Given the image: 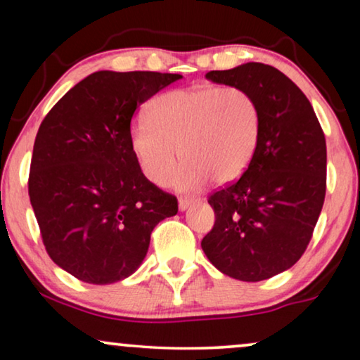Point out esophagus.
Masks as SVG:
<instances>
[{
    "mask_svg": "<svg viewBox=\"0 0 360 360\" xmlns=\"http://www.w3.org/2000/svg\"><path fill=\"white\" fill-rule=\"evenodd\" d=\"M196 201H198L196 198H180L179 200V208H180V211H185V210L191 208V206H193Z\"/></svg>",
    "mask_w": 360,
    "mask_h": 360,
    "instance_id": "1",
    "label": "esophagus"
}]
</instances>
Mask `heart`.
<instances>
[{
    "label": "heart",
    "mask_w": 360,
    "mask_h": 360,
    "mask_svg": "<svg viewBox=\"0 0 360 360\" xmlns=\"http://www.w3.org/2000/svg\"><path fill=\"white\" fill-rule=\"evenodd\" d=\"M260 126L259 103L244 88H180L149 103L147 121L131 127L129 147L157 186L172 184L181 155L186 164L175 185L196 190L210 179L219 185L239 180L257 154Z\"/></svg>",
    "instance_id": "b5f03b06"
}]
</instances>
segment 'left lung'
Listing matches in <instances>:
<instances>
[{
    "label": "left lung",
    "mask_w": 360,
    "mask_h": 360,
    "mask_svg": "<svg viewBox=\"0 0 360 360\" xmlns=\"http://www.w3.org/2000/svg\"><path fill=\"white\" fill-rule=\"evenodd\" d=\"M206 78L252 93L262 126L248 172L210 196L216 221L201 248L219 272L260 282L297 264L311 240L326 195V139L311 103L275 67L248 62Z\"/></svg>",
    "instance_id": "1"
}]
</instances>
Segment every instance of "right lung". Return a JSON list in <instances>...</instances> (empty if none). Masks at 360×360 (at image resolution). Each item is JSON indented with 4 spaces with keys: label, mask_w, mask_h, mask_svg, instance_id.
<instances>
[{
    "label": "right lung",
    "mask_w": 360,
    "mask_h": 360,
    "mask_svg": "<svg viewBox=\"0 0 360 360\" xmlns=\"http://www.w3.org/2000/svg\"><path fill=\"white\" fill-rule=\"evenodd\" d=\"M179 73L95 72L49 111L34 142L29 198L53 262L108 285L139 269L150 234L179 203L146 179L129 147L139 105Z\"/></svg>",
    "instance_id": "1"
}]
</instances>
